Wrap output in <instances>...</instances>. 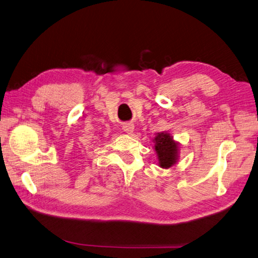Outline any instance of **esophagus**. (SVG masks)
<instances>
[{
    "mask_svg": "<svg viewBox=\"0 0 258 258\" xmlns=\"http://www.w3.org/2000/svg\"><path fill=\"white\" fill-rule=\"evenodd\" d=\"M122 129H123L124 132H127V134L131 135L132 132H134V130H135V124L134 123H126L122 127Z\"/></svg>",
    "mask_w": 258,
    "mask_h": 258,
    "instance_id": "34e87169",
    "label": "esophagus"
}]
</instances>
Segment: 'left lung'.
<instances>
[{
  "instance_id": "obj_1",
  "label": "left lung",
  "mask_w": 258,
  "mask_h": 258,
  "mask_svg": "<svg viewBox=\"0 0 258 258\" xmlns=\"http://www.w3.org/2000/svg\"><path fill=\"white\" fill-rule=\"evenodd\" d=\"M154 148L157 154L159 166L163 169H169L174 166L178 159V143L168 132H158L153 139Z\"/></svg>"
}]
</instances>
